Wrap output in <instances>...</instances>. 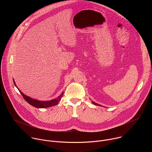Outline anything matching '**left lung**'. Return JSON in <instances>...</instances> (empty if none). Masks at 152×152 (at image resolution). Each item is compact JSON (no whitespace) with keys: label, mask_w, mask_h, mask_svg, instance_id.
Segmentation results:
<instances>
[{"label":"left lung","mask_w":152,"mask_h":152,"mask_svg":"<svg viewBox=\"0 0 152 152\" xmlns=\"http://www.w3.org/2000/svg\"><path fill=\"white\" fill-rule=\"evenodd\" d=\"M92 103H93L94 104H95V105H97V106H100V104H97V103H95V102H92Z\"/></svg>","instance_id":"obj_1"}]
</instances>
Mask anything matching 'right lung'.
Instances as JSON below:
<instances>
[{
    "label": "right lung",
    "mask_w": 152,
    "mask_h": 152,
    "mask_svg": "<svg viewBox=\"0 0 152 152\" xmlns=\"http://www.w3.org/2000/svg\"><path fill=\"white\" fill-rule=\"evenodd\" d=\"M13 82H14V85H15V81L14 80V79H13ZM15 86L17 88V86L16 85H15ZM18 90H19L18 88ZM19 91H20V94L22 95L24 99L28 103H29L31 105H32L35 107H37V108H45V107H48L56 105L58 103V102H59L60 100L61 99V98L64 94V92H62L61 93V94H60V96H58L56 99H53L51 100H49V101H40V100L34 99H32L30 97L27 96L26 95L24 94L20 90H19Z\"/></svg>",
    "instance_id": "1"
}]
</instances>
